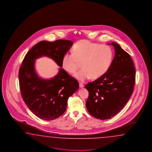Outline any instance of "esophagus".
<instances>
[{"instance_id":"1","label":"esophagus","mask_w":152,"mask_h":152,"mask_svg":"<svg viewBox=\"0 0 152 152\" xmlns=\"http://www.w3.org/2000/svg\"><path fill=\"white\" fill-rule=\"evenodd\" d=\"M79 86H80V88H83L84 87V85L83 84V83H80Z\"/></svg>"}]
</instances>
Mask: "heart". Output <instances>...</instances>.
Returning <instances> with one entry per match:
<instances>
[{
    "mask_svg": "<svg viewBox=\"0 0 152 152\" xmlns=\"http://www.w3.org/2000/svg\"><path fill=\"white\" fill-rule=\"evenodd\" d=\"M113 58L114 52L110 46L83 39L75 44L73 53L67 52L63 56L62 66L66 71L73 74L81 63L83 69L76 72L74 77L84 81L103 76L110 68Z\"/></svg>",
    "mask_w": 152,
    "mask_h": 152,
    "instance_id": "obj_1",
    "label": "heart"
}]
</instances>
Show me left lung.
I'll list each match as a JSON object with an SVG mask.
<instances>
[{
	"mask_svg": "<svg viewBox=\"0 0 152 152\" xmlns=\"http://www.w3.org/2000/svg\"><path fill=\"white\" fill-rule=\"evenodd\" d=\"M115 56L103 76L85 85L88 91L86 106L91 115L106 120L116 115L131 96L135 81V69L129 54L115 42Z\"/></svg>",
	"mask_w": 152,
	"mask_h": 152,
	"instance_id": "left-lung-1",
	"label": "left lung"
}]
</instances>
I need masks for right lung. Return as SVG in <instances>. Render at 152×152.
Segmentation results:
<instances>
[{"instance_id":"right-lung-1","label":"right lung","mask_w":152,"mask_h":152,"mask_svg":"<svg viewBox=\"0 0 152 152\" xmlns=\"http://www.w3.org/2000/svg\"><path fill=\"white\" fill-rule=\"evenodd\" d=\"M73 42L58 39L42 41L25 56L19 71L21 95L25 104L34 115L42 119L52 120L62 115L67 100L79 88L78 81L61 67L62 58ZM42 56L51 58L60 67L57 75L50 79L39 78L35 69V61Z\"/></svg>"}]
</instances>
